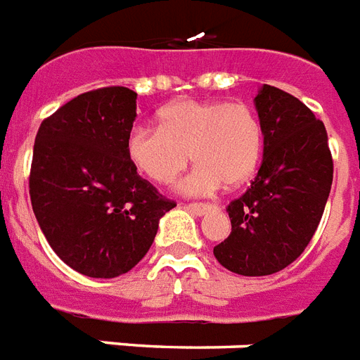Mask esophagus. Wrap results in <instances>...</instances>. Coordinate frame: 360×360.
Returning a JSON list of instances; mask_svg holds the SVG:
<instances>
[{"mask_svg": "<svg viewBox=\"0 0 360 360\" xmlns=\"http://www.w3.org/2000/svg\"><path fill=\"white\" fill-rule=\"evenodd\" d=\"M186 208H188L193 215H198V217H200V215L208 214L210 210H214L215 206H212V204H202V202H191L188 204Z\"/></svg>", "mask_w": 360, "mask_h": 360, "instance_id": "obj_1", "label": "esophagus"}]
</instances>
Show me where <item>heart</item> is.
Returning <instances> with one entry per match:
<instances>
[{"mask_svg": "<svg viewBox=\"0 0 360 360\" xmlns=\"http://www.w3.org/2000/svg\"><path fill=\"white\" fill-rule=\"evenodd\" d=\"M160 128L135 126L126 137L131 165L156 184H171L188 167L193 171L178 184L189 197L240 188L257 172L264 131L257 113L245 103L219 100H176L158 115Z\"/></svg>", "mask_w": 360, "mask_h": 360, "instance_id": "obj_1", "label": "heart"}]
</instances>
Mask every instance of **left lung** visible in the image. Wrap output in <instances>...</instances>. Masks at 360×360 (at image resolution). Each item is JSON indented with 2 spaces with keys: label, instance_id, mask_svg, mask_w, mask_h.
<instances>
[{
  "label": "left lung",
  "instance_id": "1",
  "mask_svg": "<svg viewBox=\"0 0 360 360\" xmlns=\"http://www.w3.org/2000/svg\"><path fill=\"white\" fill-rule=\"evenodd\" d=\"M264 158L251 188L229 204L232 232L214 247L221 266L243 277L271 275L304 251L333 184L326 126L292 94L262 85L255 98Z\"/></svg>",
  "mask_w": 360,
  "mask_h": 360
}]
</instances>
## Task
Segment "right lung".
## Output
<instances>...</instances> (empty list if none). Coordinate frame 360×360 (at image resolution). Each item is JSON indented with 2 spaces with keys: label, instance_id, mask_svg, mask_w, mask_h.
I'll return each mask as SVG.
<instances>
[{
  "label": "right lung",
  "instance_id": "right-lung-1",
  "mask_svg": "<svg viewBox=\"0 0 360 360\" xmlns=\"http://www.w3.org/2000/svg\"><path fill=\"white\" fill-rule=\"evenodd\" d=\"M126 87L83 93L42 120L30 195L34 217L66 266L93 278L128 273L176 204L137 174L126 137L137 117Z\"/></svg>",
  "mask_w": 360,
  "mask_h": 360
}]
</instances>
